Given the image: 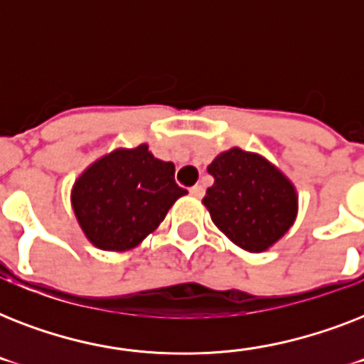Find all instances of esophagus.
I'll return each instance as SVG.
<instances>
[{"label":"esophagus","instance_id":"obj_1","mask_svg":"<svg viewBox=\"0 0 364 364\" xmlns=\"http://www.w3.org/2000/svg\"><path fill=\"white\" fill-rule=\"evenodd\" d=\"M191 194L196 196V198H202V196H204V187H202V185H194V187L191 188Z\"/></svg>","mask_w":364,"mask_h":364}]
</instances>
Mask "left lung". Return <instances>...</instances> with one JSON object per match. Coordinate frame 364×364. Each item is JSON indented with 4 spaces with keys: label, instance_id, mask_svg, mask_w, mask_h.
Listing matches in <instances>:
<instances>
[{
    "label": "left lung",
    "instance_id": "left-lung-1",
    "mask_svg": "<svg viewBox=\"0 0 364 364\" xmlns=\"http://www.w3.org/2000/svg\"><path fill=\"white\" fill-rule=\"evenodd\" d=\"M215 183L205 191L211 221L245 251L260 253L287 232L296 217L293 185L259 154L230 149L208 166Z\"/></svg>",
    "mask_w": 364,
    "mask_h": 364
}]
</instances>
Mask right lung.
I'll list each match as a JSON object with an SVG mask.
<instances>
[{
    "label": "right lung",
    "instance_id": "1",
    "mask_svg": "<svg viewBox=\"0 0 364 364\" xmlns=\"http://www.w3.org/2000/svg\"><path fill=\"white\" fill-rule=\"evenodd\" d=\"M176 166L154 159L147 145L119 149L88 168L71 202L87 238L105 251H126L147 238L171 204L187 194Z\"/></svg>",
    "mask_w": 364,
    "mask_h": 364
}]
</instances>
